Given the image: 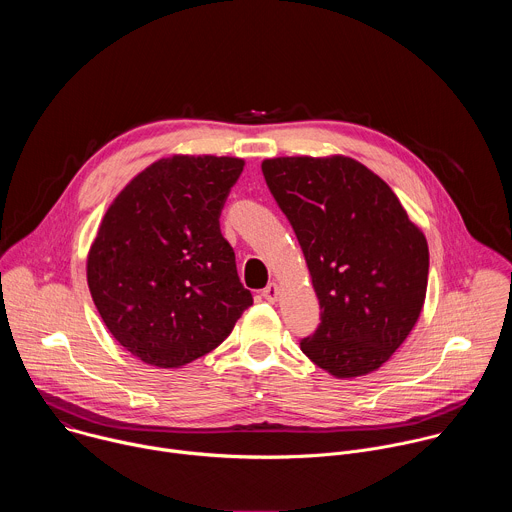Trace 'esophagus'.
<instances>
[{
    "mask_svg": "<svg viewBox=\"0 0 512 512\" xmlns=\"http://www.w3.org/2000/svg\"><path fill=\"white\" fill-rule=\"evenodd\" d=\"M261 296L267 300V302H277V296H279V287H277V283H269L263 291H261Z\"/></svg>",
    "mask_w": 512,
    "mask_h": 512,
    "instance_id": "34e87169",
    "label": "esophagus"
}]
</instances>
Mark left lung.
Here are the masks:
<instances>
[{
	"mask_svg": "<svg viewBox=\"0 0 512 512\" xmlns=\"http://www.w3.org/2000/svg\"><path fill=\"white\" fill-rule=\"evenodd\" d=\"M261 170L300 241L322 310L302 352L338 379L377 371L421 314L425 235L387 182L352 158H273Z\"/></svg>",
	"mask_w": 512,
	"mask_h": 512,
	"instance_id": "1",
	"label": "left lung"
}]
</instances>
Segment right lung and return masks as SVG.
<instances>
[{"label":"right lung","instance_id":"1","mask_svg":"<svg viewBox=\"0 0 512 512\" xmlns=\"http://www.w3.org/2000/svg\"><path fill=\"white\" fill-rule=\"evenodd\" d=\"M243 166L225 156L158 160L103 216L89 289L113 338L145 364L180 369L208 354L253 304L218 223Z\"/></svg>","mask_w":512,"mask_h":512}]
</instances>
